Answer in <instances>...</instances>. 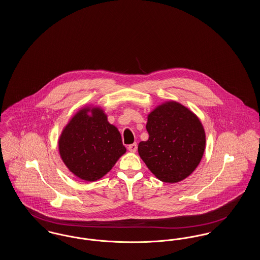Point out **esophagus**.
<instances>
[{"label": "esophagus", "mask_w": 260, "mask_h": 260, "mask_svg": "<svg viewBox=\"0 0 260 260\" xmlns=\"http://www.w3.org/2000/svg\"><path fill=\"white\" fill-rule=\"evenodd\" d=\"M128 150H129V152H132V153H136V150H137V144H136V143L131 144V145L128 146Z\"/></svg>", "instance_id": "34e87169"}]
</instances>
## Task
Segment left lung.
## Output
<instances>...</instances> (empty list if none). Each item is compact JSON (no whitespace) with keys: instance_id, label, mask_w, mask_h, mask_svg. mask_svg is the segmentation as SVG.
Here are the masks:
<instances>
[{"instance_id":"1","label":"left lung","mask_w":260,"mask_h":260,"mask_svg":"<svg viewBox=\"0 0 260 260\" xmlns=\"http://www.w3.org/2000/svg\"><path fill=\"white\" fill-rule=\"evenodd\" d=\"M148 140L138 154L150 172L166 183H176L193 173L203 158L206 134L198 116L174 100L165 101L147 116Z\"/></svg>"}]
</instances>
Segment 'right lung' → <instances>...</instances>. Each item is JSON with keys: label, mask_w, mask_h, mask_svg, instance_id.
Returning a JSON list of instances; mask_svg holds the SVG:
<instances>
[{"label": "right lung", "mask_w": 260, "mask_h": 260, "mask_svg": "<svg viewBox=\"0 0 260 260\" xmlns=\"http://www.w3.org/2000/svg\"><path fill=\"white\" fill-rule=\"evenodd\" d=\"M58 151L67 169L78 178L93 182L109 173L126 152L122 136L100 106L86 105L63 127Z\"/></svg>", "instance_id": "right-lung-1"}]
</instances>
